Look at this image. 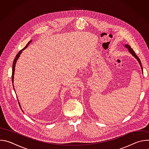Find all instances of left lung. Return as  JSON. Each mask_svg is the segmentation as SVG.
Instances as JSON below:
<instances>
[{
  "label": "left lung",
  "mask_w": 149,
  "mask_h": 149,
  "mask_svg": "<svg viewBox=\"0 0 149 149\" xmlns=\"http://www.w3.org/2000/svg\"><path fill=\"white\" fill-rule=\"evenodd\" d=\"M124 46H125V48H127V49H128V50H129V51L130 52V53L136 59H137V60L138 61L139 63H140V67H141V70H142V72H143V67H142V66H141V61H140L139 58V57L137 56V55L135 54L134 51L133 49L130 47V46H129V45H125Z\"/></svg>",
  "instance_id": "obj_1"
}]
</instances>
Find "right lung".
<instances>
[{"instance_id": "right-lung-1", "label": "right lung", "mask_w": 149, "mask_h": 149, "mask_svg": "<svg viewBox=\"0 0 149 149\" xmlns=\"http://www.w3.org/2000/svg\"><path fill=\"white\" fill-rule=\"evenodd\" d=\"M31 41L32 40H30L28 43L27 44V45L25 46V47L24 48H23L22 49H21L19 52V53L16 55V57H15V58L14 59V61H13V66H12V84H13V89H14V90H15V88H14V86H13V79H14V73H15V66H16V62H17V60L18 59V58H19V56H20V55L21 54V53L22 52V51H24L25 49H26V48H27V47L28 46V45L31 43ZM18 102H19V105H20V102H19V101H18Z\"/></svg>"}]
</instances>
